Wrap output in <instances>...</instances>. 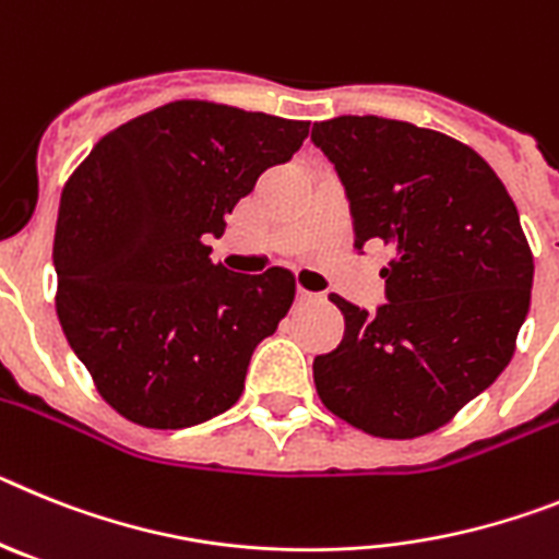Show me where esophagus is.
I'll return each mask as SVG.
<instances>
[{
	"mask_svg": "<svg viewBox=\"0 0 559 559\" xmlns=\"http://www.w3.org/2000/svg\"><path fill=\"white\" fill-rule=\"evenodd\" d=\"M320 298H323V295L309 293V289H304V286H298V300H300V304H312V300H320Z\"/></svg>",
	"mask_w": 559,
	"mask_h": 559,
	"instance_id": "obj_1",
	"label": "esophagus"
}]
</instances>
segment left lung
<instances>
[{
  "label": "left lung",
  "mask_w": 559,
  "mask_h": 559,
  "mask_svg": "<svg viewBox=\"0 0 559 559\" xmlns=\"http://www.w3.org/2000/svg\"><path fill=\"white\" fill-rule=\"evenodd\" d=\"M354 219V247L394 250L377 312L329 295L346 318L314 357L320 402L380 439L448 425L498 380L532 298L535 261L498 174L469 145L377 115L314 123Z\"/></svg>",
  "instance_id": "8db88e82"
}]
</instances>
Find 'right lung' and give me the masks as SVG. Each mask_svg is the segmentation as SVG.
Listing matches in <instances>:
<instances>
[{
  "label": "right lung",
  "instance_id": "1",
  "mask_svg": "<svg viewBox=\"0 0 559 559\" xmlns=\"http://www.w3.org/2000/svg\"><path fill=\"white\" fill-rule=\"evenodd\" d=\"M309 120L174 100L118 126L61 193L56 312L120 416L179 430L239 402L250 357L295 300V275L213 264L207 236L286 163Z\"/></svg>",
  "mask_w": 559,
  "mask_h": 559
}]
</instances>
